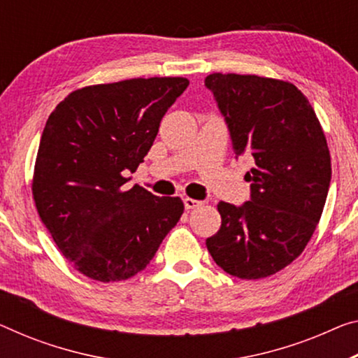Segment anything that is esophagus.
I'll list each match as a JSON object with an SVG mask.
<instances>
[{
    "label": "esophagus",
    "mask_w": 358,
    "mask_h": 358,
    "mask_svg": "<svg viewBox=\"0 0 358 358\" xmlns=\"http://www.w3.org/2000/svg\"><path fill=\"white\" fill-rule=\"evenodd\" d=\"M184 206H185V210H195V208L201 206V201L200 200H194V198L185 196L184 198Z\"/></svg>",
    "instance_id": "34e87169"
}]
</instances>
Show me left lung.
Masks as SVG:
<instances>
[{
	"label": "left lung",
	"instance_id": "obj_1",
	"mask_svg": "<svg viewBox=\"0 0 358 358\" xmlns=\"http://www.w3.org/2000/svg\"><path fill=\"white\" fill-rule=\"evenodd\" d=\"M205 86L227 124L236 157L255 166L250 201H219L221 229L206 238L214 262L234 277L257 280L293 262L325 206L331 158L307 97L288 81L213 73Z\"/></svg>",
	"mask_w": 358,
	"mask_h": 358
}]
</instances>
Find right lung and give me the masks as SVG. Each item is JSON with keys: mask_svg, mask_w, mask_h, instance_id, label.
Listing matches in <instances>:
<instances>
[{"mask_svg": "<svg viewBox=\"0 0 358 358\" xmlns=\"http://www.w3.org/2000/svg\"><path fill=\"white\" fill-rule=\"evenodd\" d=\"M189 86L180 76L133 78L76 90L49 115L33 173V200L60 252L97 282L148 266L184 213L179 196L122 187Z\"/></svg>", "mask_w": 358, "mask_h": 358, "instance_id": "1", "label": "right lung"}]
</instances>
